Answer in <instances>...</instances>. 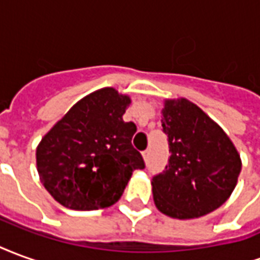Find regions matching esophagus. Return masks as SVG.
Wrapping results in <instances>:
<instances>
[{"label":"esophagus","instance_id":"34e87169","mask_svg":"<svg viewBox=\"0 0 260 260\" xmlns=\"http://www.w3.org/2000/svg\"><path fill=\"white\" fill-rule=\"evenodd\" d=\"M142 157H143V160H145V161H147V160H149V150L142 152Z\"/></svg>","mask_w":260,"mask_h":260}]
</instances>
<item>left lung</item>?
Masks as SVG:
<instances>
[{
	"instance_id": "obj_1",
	"label": "left lung",
	"mask_w": 260,
	"mask_h": 260,
	"mask_svg": "<svg viewBox=\"0 0 260 260\" xmlns=\"http://www.w3.org/2000/svg\"><path fill=\"white\" fill-rule=\"evenodd\" d=\"M161 126L171 156L152 180L154 205L173 218L202 217L234 191L241 157L229 135L202 108L184 97L166 99Z\"/></svg>"
}]
</instances>
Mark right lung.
<instances>
[{"label": "right lung", "mask_w": 260, "mask_h": 260, "mask_svg": "<svg viewBox=\"0 0 260 260\" xmlns=\"http://www.w3.org/2000/svg\"><path fill=\"white\" fill-rule=\"evenodd\" d=\"M131 97L103 87L74 104L36 149L40 181L59 205L72 210L113 206L135 170L145 169L132 146L134 122L122 115Z\"/></svg>", "instance_id": "right-lung-1"}]
</instances>
